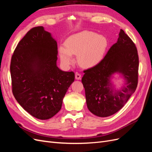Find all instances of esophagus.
Masks as SVG:
<instances>
[{
	"mask_svg": "<svg viewBox=\"0 0 152 152\" xmlns=\"http://www.w3.org/2000/svg\"><path fill=\"white\" fill-rule=\"evenodd\" d=\"M75 79H77V80H80L81 79V75L80 74V73H77V72L75 73Z\"/></svg>",
	"mask_w": 152,
	"mask_h": 152,
	"instance_id": "34e87169",
	"label": "esophagus"
}]
</instances>
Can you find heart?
Here are the masks:
<instances>
[{"mask_svg":"<svg viewBox=\"0 0 152 152\" xmlns=\"http://www.w3.org/2000/svg\"><path fill=\"white\" fill-rule=\"evenodd\" d=\"M107 47L108 41L104 37L84 30L68 37L65 47H59L58 53L65 67L72 65L75 61L73 56H77V62L81 67L91 68L102 61Z\"/></svg>","mask_w":152,"mask_h":152,"instance_id":"obj_1","label":"heart"}]
</instances>
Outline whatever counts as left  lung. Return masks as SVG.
I'll list each match as a JSON object with an SVG mask.
<instances>
[{
    "mask_svg": "<svg viewBox=\"0 0 152 152\" xmlns=\"http://www.w3.org/2000/svg\"><path fill=\"white\" fill-rule=\"evenodd\" d=\"M138 66L136 45L121 30L117 42L102 61L84 72L82 82L89 111L98 117H107L120 110L136 89ZM115 74L124 80L118 89L114 87L111 80Z\"/></svg>",
    "mask_w": 152,
    "mask_h": 152,
    "instance_id": "left-lung-1",
    "label": "left lung"
}]
</instances>
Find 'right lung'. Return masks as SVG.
Segmentation results:
<instances>
[{"instance_id":"1","label":"right lung","mask_w":152,"mask_h":152,"mask_svg":"<svg viewBox=\"0 0 152 152\" xmlns=\"http://www.w3.org/2000/svg\"><path fill=\"white\" fill-rule=\"evenodd\" d=\"M58 45L43 26L27 32L16 46L10 71L12 93L31 115L47 120L61 108L68 89L74 82L73 72L57 66Z\"/></svg>"}]
</instances>
